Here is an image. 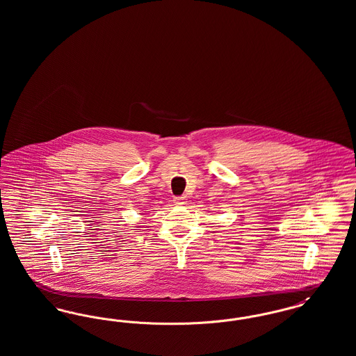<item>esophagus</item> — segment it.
<instances>
[{"label":"esophagus","instance_id":"34e87169","mask_svg":"<svg viewBox=\"0 0 356 356\" xmlns=\"http://www.w3.org/2000/svg\"><path fill=\"white\" fill-rule=\"evenodd\" d=\"M175 203L186 204V196H179V197H175Z\"/></svg>","mask_w":356,"mask_h":356}]
</instances>
